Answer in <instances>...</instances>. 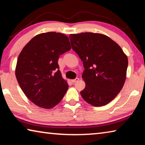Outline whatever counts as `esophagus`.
<instances>
[{"mask_svg":"<svg viewBox=\"0 0 145 145\" xmlns=\"http://www.w3.org/2000/svg\"><path fill=\"white\" fill-rule=\"evenodd\" d=\"M78 80H79V78H75V79L72 80V82L73 83H75V82H78Z\"/></svg>","mask_w":145,"mask_h":145,"instance_id":"34e87169","label":"esophagus"}]
</instances>
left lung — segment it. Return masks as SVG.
<instances>
[{
	"instance_id": "1",
	"label": "left lung",
	"mask_w": 145,
	"mask_h": 145,
	"mask_svg": "<svg viewBox=\"0 0 145 145\" xmlns=\"http://www.w3.org/2000/svg\"><path fill=\"white\" fill-rule=\"evenodd\" d=\"M73 50L83 62L86 83L80 95L95 107L111 102L121 90L127 77L128 58L118 44L100 33H82L69 36Z\"/></svg>"
}]
</instances>
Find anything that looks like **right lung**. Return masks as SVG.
I'll use <instances>...</instances> for the list:
<instances>
[{
    "instance_id": "add662e5",
    "label": "right lung",
    "mask_w": 145,
    "mask_h": 145,
    "mask_svg": "<svg viewBox=\"0 0 145 145\" xmlns=\"http://www.w3.org/2000/svg\"><path fill=\"white\" fill-rule=\"evenodd\" d=\"M71 49L68 36L56 32L34 36L20 54L15 68L19 86L31 101L43 109L59 103L68 89L59 70V56Z\"/></svg>"
}]
</instances>
